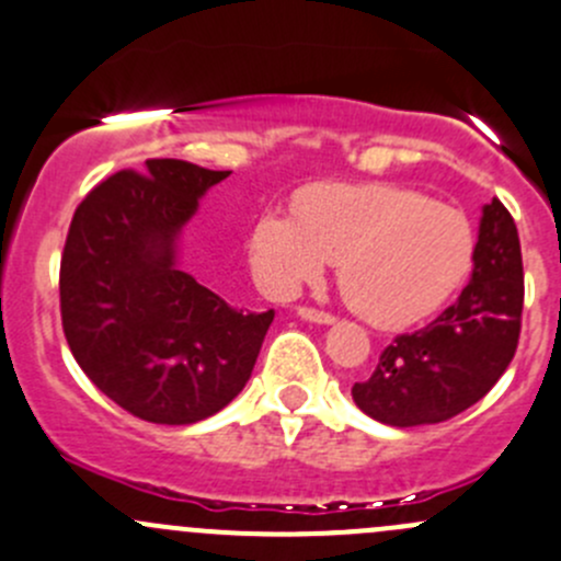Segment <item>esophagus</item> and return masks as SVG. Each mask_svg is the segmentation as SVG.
<instances>
[{"instance_id": "esophagus-1", "label": "esophagus", "mask_w": 561, "mask_h": 561, "mask_svg": "<svg viewBox=\"0 0 561 561\" xmlns=\"http://www.w3.org/2000/svg\"><path fill=\"white\" fill-rule=\"evenodd\" d=\"M298 318L309 320V323H323V325L334 323L336 320L331 312H323V309H314V307H298Z\"/></svg>"}]
</instances>
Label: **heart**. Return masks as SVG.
I'll return each instance as SVG.
<instances>
[{"label":"heart","instance_id":"1","mask_svg":"<svg viewBox=\"0 0 561 561\" xmlns=\"http://www.w3.org/2000/svg\"><path fill=\"white\" fill-rule=\"evenodd\" d=\"M296 216L265 210L249 252L276 293L318 282L336 263L347 307L375 325H408L436 312L469 276V216L391 183H318L293 203Z\"/></svg>","mask_w":561,"mask_h":561}]
</instances>
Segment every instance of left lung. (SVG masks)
I'll list each match as a JSON object with an SVG mask.
<instances>
[{
    "label": "left lung",
    "instance_id": "8db88e82",
    "mask_svg": "<svg viewBox=\"0 0 561 561\" xmlns=\"http://www.w3.org/2000/svg\"><path fill=\"white\" fill-rule=\"evenodd\" d=\"M524 312L518 227L499 199L482 208L474 271L458 301L431 325L394 336L353 402L391 427L436 425L493 389L510 367Z\"/></svg>",
    "mask_w": 561,
    "mask_h": 561
}]
</instances>
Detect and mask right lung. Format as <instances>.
<instances>
[{
    "label": "right lung",
    "mask_w": 561,
    "mask_h": 561,
    "mask_svg": "<svg viewBox=\"0 0 561 561\" xmlns=\"http://www.w3.org/2000/svg\"><path fill=\"white\" fill-rule=\"evenodd\" d=\"M230 172L150 159L98 183L70 221L59 312L70 353L123 411L194 425L247 386L268 312L232 309L178 265V236Z\"/></svg>",
    "instance_id": "right-lung-1"
}]
</instances>
